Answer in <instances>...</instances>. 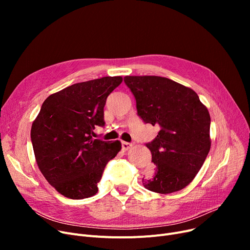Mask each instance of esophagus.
I'll use <instances>...</instances> for the list:
<instances>
[{
    "label": "esophagus",
    "mask_w": 250,
    "mask_h": 250,
    "mask_svg": "<svg viewBox=\"0 0 250 250\" xmlns=\"http://www.w3.org/2000/svg\"><path fill=\"white\" fill-rule=\"evenodd\" d=\"M132 147H133V145H132V144H130V143H127V142H123V143H122V148H123V150H125V151L130 149Z\"/></svg>",
    "instance_id": "1"
}]
</instances>
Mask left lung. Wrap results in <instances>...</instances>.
Segmentation results:
<instances>
[{
  "label": "left lung",
  "instance_id": "left-lung-1",
  "mask_svg": "<svg viewBox=\"0 0 250 250\" xmlns=\"http://www.w3.org/2000/svg\"><path fill=\"white\" fill-rule=\"evenodd\" d=\"M125 83L133 92L144 123L160 127L146 144L155 168L143 178L144 187L162 194L185 188L211 149L208 108L192 89L168 78L125 76Z\"/></svg>",
  "mask_w": 250,
  "mask_h": 250
}]
</instances>
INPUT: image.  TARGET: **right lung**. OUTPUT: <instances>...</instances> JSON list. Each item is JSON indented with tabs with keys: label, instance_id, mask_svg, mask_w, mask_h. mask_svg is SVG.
<instances>
[{
	"label": "right lung",
	"instance_id": "obj_1",
	"mask_svg": "<svg viewBox=\"0 0 250 250\" xmlns=\"http://www.w3.org/2000/svg\"><path fill=\"white\" fill-rule=\"evenodd\" d=\"M121 76L77 83L49 95L31 126L37 166L51 187L65 198L82 200L97 193L107 162L122 149L120 141L94 139L103 126L107 96Z\"/></svg>",
	"mask_w": 250,
	"mask_h": 250
}]
</instances>
